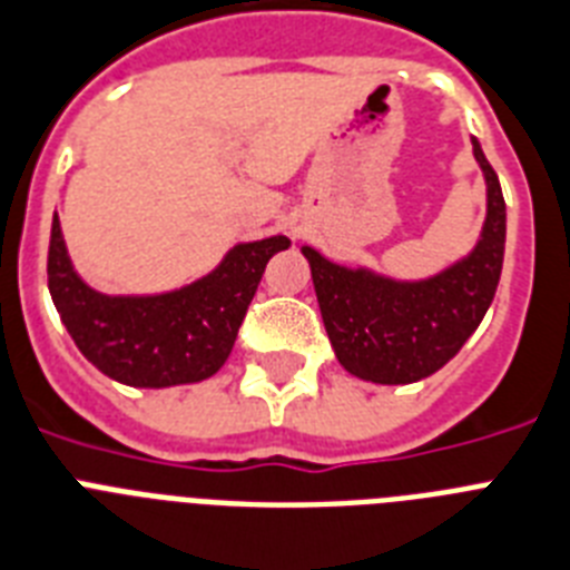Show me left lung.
<instances>
[{"mask_svg":"<svg viewBox=\"0 0 570 570\" xmlns=\"http://www.w3.org/2000/svg\"><path fill=\"white\" fill-rule=\"evenodd\" d=\"M471 146L485 180V219L474 248L445 269L404 281L372 266L327 261L313 245H301L333 354L360 381H424L456 357L492 304L503 269L507 205L478 137Z\"/></svg>","mask_w":570,"mask_h":570,"instance_id":"1","label":"left lung"}]
</instances>
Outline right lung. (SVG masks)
<instances>
[{
  "mask_svg": "<svg viewBox=\"0 0 570 570\" xmlns=\"http://www.w3.org/2000/svg\"><path fill=\"white\" fill-rule=\"evenodd\" d=\"M286 248L284 234L237 243L189 284L166 293L108 295L76 272L55 213L49 293L78 351L110 381L137 390L187 386L225 365L266 263Z\"/></svg>",
  "mask_w": 570,
  "mask_h": 570,
  "instance_id": "1",
  "label": "right lung"
}]
</instances>
